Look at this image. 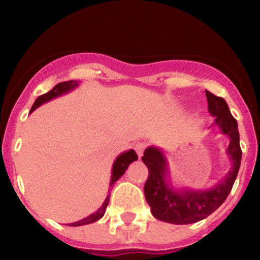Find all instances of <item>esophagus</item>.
I'll return each mask as SVG.
<instances>
[{"label": "esophagus", "mask_w": 260, "mask_h": 260, "mask_svg": "<svg viewBox=\"0 0 260 260\" xmlns=\"http://www.w3.org/2000/svg\"><path fill=\"white\" fill-rule=\"evenodd\" d=\"M145 148H146V143H143V142L137 143V145L135 146V149H136V152H137V154H138V157H140V158L142 157Z\"/></svg>", "instance_id": "34e87169"}]
</instances>
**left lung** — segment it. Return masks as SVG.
<instances>
[{
    "label": "left lung",
    "instance_id": "8db88e82",
    "mask_svg": "<svg viewBox=\"0 0 260 260\" xmlns=\"http://www.w3.org/2000/svg\"><path fill=\"white\" fill-rule=\"evenodd\" d=\"M205 93L209 112L215 117L211 125L219 128L220 133L229 138L225 154L230 161V169L221 181L209 188L176 187L164 149L156 146L147 147L142 156L149 172L145 196L152 215L161 221L185 225L205 219L226 200L237 180L242 162L238 122L224 99L208 90Z\"/></svg>",
    "mask_w": 260,
    "mask_h": 260
}]
</instances>
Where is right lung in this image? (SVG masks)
I'll list each match as a JSON object with an SVG mask.
<instances>
[{
	"mask_svg": "<svg viewBox=\"0 0 260 260\" xmlns=\"http://www.w3.org/2000/svg\"><path fill=\"white\" fill-rule=\"evenodd\" d=\"M79 84L80 83L78 80L62 81V83L56 84V85H55L54 88L51 89V90L48 91L46 94H44V95L39 96V98L36 99L35 103H34V106L31 107L30 113H31V112L35 111L36 108H39L40 106H43V104H45V103H48V102L52 101V99L57 98V96L64 95V94L70 93L72 90L77 89L78 86H79ZM137 159H138V156H137V153L133 151V149H128V151L122 152V153H120L119 156L115 158L113 167H112V176H111V182H109V187H111V186L113 185L115 181L119 179L120 176H123V174L127 171L128 166H129L132 162L137 161ZM109 196H111V193H108V196L106 198L104 203L102 204L101 208H99L95 212H93V214H90L89 216H86V217H84V219L79 220V221L72 222V224H69L70 226H81V225L91 224V222H95V221H98L99 219H102V217H103V215H104V212H106L107 206H108V204H109Z\"/></svg>",
	"mask_w": 260,
	"mask_h": 260,
	"instance_id": "1",
	"label": "right lung"
}]
</instances>
